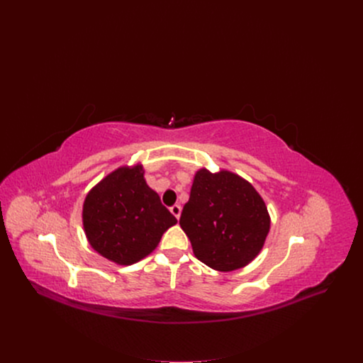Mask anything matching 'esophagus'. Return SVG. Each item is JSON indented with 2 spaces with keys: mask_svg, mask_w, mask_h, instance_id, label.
<instances>
[{
  "mask_svg": "<svg viewBox=\"0 0 363 363\" xmlns=\"http://www.w3.org/2000/svg\"><path fill=\"white\" fill-rule=\"evenodd\" d=\"M169 210H171V213L174 214V217H175L177 220H179V217H181V211H182L181 205H177V203H175V205H172V206H171Z\"/></svg>",
  "mask_w": 363,
  "mask_h": 363,
  "instance_id": "obj_1",
  "label": "esophagus"
}]
</instances>
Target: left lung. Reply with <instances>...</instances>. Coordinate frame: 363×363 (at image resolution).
Listing matches in <instances>:
<instances>
[{"mask_svg": "<svg viewBox=\"0 0 363 363\" xmlns=\"http://www.w3.org/2000/svg\"><path fill=\"white\" fill-rule=\"evenodd\" d=\"M179 225L199 262L218 272L247 266L260 252L270 230L266 203L235 174L196 172Z\"/></svg>", "mask_w": 363, "mask_h": 363, "instance_id": "obj_1", "label": "left lung"}]
</instances>
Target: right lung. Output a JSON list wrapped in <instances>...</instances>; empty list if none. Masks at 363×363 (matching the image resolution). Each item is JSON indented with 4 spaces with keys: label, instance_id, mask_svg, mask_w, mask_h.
Instances as JSON below:
<instances>
[{
    "label": "right lung",
    "instance_id": "right-lung-1",
    "mask_svg": "<svg viewBox=\"0 0 363 363\" xmlns=\"http://www.w3.org/2000/svg\"><path fill=\"white\" fill-rule=\"evenodd\" d=\"M177 224L158 194L143 179L142 165L122 167L86 196L83 225L90 245L108 260L133 264L157 248Z\"/></svg>",
    "mask_w": 363,
    "mask_h": 363
}]
</instances>
